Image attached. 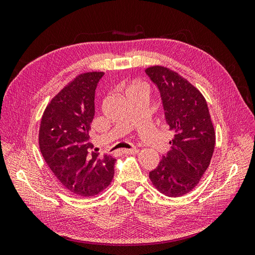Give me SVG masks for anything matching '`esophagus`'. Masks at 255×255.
I'll list each match as a JSON object with an SVG mask.
<instances>
[{
	"label": "esophagus",
	"instance_id": "obj_1",
	"mask_svg": "<svg viewBox=\"0 0 255 255\" xmlns=\"http://www.w3.org/2000/svg\"><path fill=\"white\" fill-rule=\"evenodd\" d=\"M121 153H125V154H137L139 152V150H136V149H121L120 150Z\"/></svg>",
	"mask_w": 255,
	"mask_h": 255
}]
</instances>
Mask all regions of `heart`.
I'll return each mask as SVG.
<instances>
[{
    "instance_id": "1",
    "label": "heart",
    "mask_w": 255,
    "mask_h": 255,
    "mask_svg": "<svg viewBox=\"0 0 255 255\" xmlns=\"http://www.w3.org/2000/svg\"><path fill=\"white\" fill-rule=\"evenodd\" d=\"M137 86H139V85H137ZM133 87H136V86H133ZM130 88H132V87H130Z\"/></svg>"
}]
</instances>
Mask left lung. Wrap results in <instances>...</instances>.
Instances as JSON below:
<instances>
[{
    "label": "left lung",
    "mask_w": 255,
    "mask_h": 255,
    "mask_svg": "<svg viewBox=\"0 0 255 255\" xmlns=\"http://www.w3.org/2000/svg\"><path fill=\"white\" fill-rule=\"evenodd\" d=\"M163 101L166 122L174 138L171 150L150 172L153 186L177 198L194 189L210 166L216 135L206 100L197 87L164 66L145 69Z\"/></svg>",
    "instance_id": "8db88e82"
}]
</instances>
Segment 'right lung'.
<instances>
[{"label":"right lung","mask_w":255,"mask_h":255,"mask_svg":"<svg viewBox=\"0 0 255 255\" xmlns=\"http://www.w3.org/2000/svg\"><path fill=\"white\" fill-rule=\"evenodd\" d=\"M104 72L76 76L43 112L39 148L49 168L65 188L81 197L104 190L114 177L116 159L92 151L89 130L95 116V92Z\"/></svg>","instance_id":"obj_1"}]
</instances>
